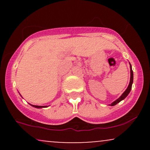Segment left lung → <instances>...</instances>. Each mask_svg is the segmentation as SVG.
Instances as JSON below:
<instances>
[{
  "mask_svg": "<svg viewBox=\"0 0 150 150\" xmlns=\"http://www.w3.org/2000/svg\"><path fill=\"white\" fill-rule=\"evenodd\" d=\"M130 83H129L128 88L125 89V92L122 94V95L120 96L118 99H116V101H114L113 103H111V104H110V106H115V105L118 104V103H119L120 101L123 100V99H124L128 95V94L130 93V90H131L132 82H133V72H132V66L130 64Z\"/></svg>",
  "mask_w": 150,
  "mask_h": 150,
  "instance_id": "obj_1",
  "label": "left lung"
}]
</instances>
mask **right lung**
Wrapping results in <instances>:
<instances>
[{
	"label": "right lung",
	"instance_id": "right-lung-1",
	"mask_svg": "<svg viewBox=\"0 0 150 150\" xmlns=\"http://www.w3.org/2000/svg\"><path fill=\"white\" fill-rule=\"evenodd\" d=\"M32 105V104H30ZM32 106H34V107L35 108H45V107H47L46 106H35V105H32Z\"/></svg>",
	"mask_w": 150,
	"mask_h": 150
}]
</instances>
